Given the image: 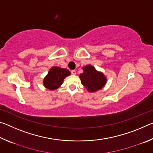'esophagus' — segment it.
Returning <instances> with one entry per match:
<instances>
[{
  "instance_id": "esophagus-1",
  "label": "esophagus",
  "mask_w": 153,
  "mask_h": 153,
  "mask_svg": "<svg viewBox=\"0 0 153 153\" xmlns=\"http://www.w3.org/2000/svg\"><path fill=\"white\" fill-rule=\"evenodd\" d=\"M71 73L73 74V75H76V70H71Z\"/></svg>"
}]
</instances>
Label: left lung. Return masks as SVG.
I'll list each match as a JSON object with an SVG mask.
<instances>
[{"label":"left lung","instance_id":"obj_1","mask_svg":"<svg viewBox=\"0 0 153 153\" xmlns=\"http://www.w3.org/2000/svg\"><path fill=\"white\" fill-rule=\"evenodd\" d=\"M84 72L79 75L82 84L90 92L102 88L107 82L104 75L97 71L92 65H86L83 68Z\"/></svg>","mask_w":153,"mask_h":153}]
</instances>
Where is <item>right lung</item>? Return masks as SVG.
<instances>
[{
    "label": "right lung",
    "mask_w": 153,
    "mask_h": 153,
    "mask_svg": "<svg viewBox=\"0 0 153 153\" xmlns=\"http://www.w3.org/2000/svg\"><path fill=\"white\" fill-rule=\"evenodd\" d=\"M70 74L71 73L67 69L58 67H52L44 79V85L49 90L57 89L62 84L65 77L69 76Z\"/></svg>",
    "instance_id": "right-lung-1"
}]
</instances>
